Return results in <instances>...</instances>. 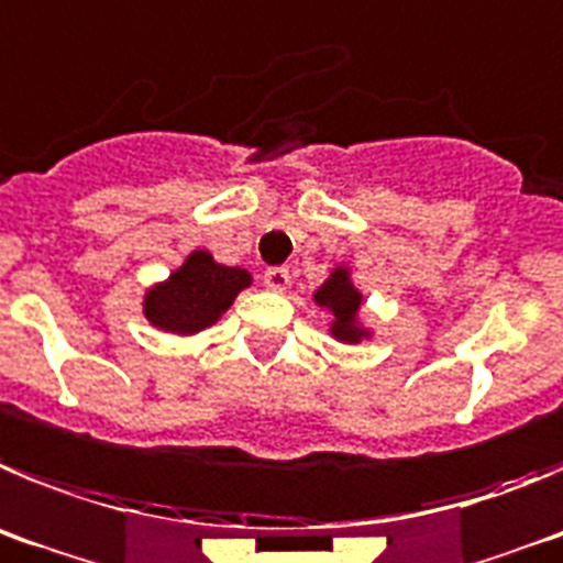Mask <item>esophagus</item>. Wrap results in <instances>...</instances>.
I'll return each instance as SVG.
<instances>
[{
	"mask_svg": "<svg viewBox=\"0 0 563 563\" xmlns=\"http://www.w3.org/2000/svg\"><path fill=\"white\" fill-rule=\"evenodd\" d=\"M263 283H266V288H272V291H283V288H288V283H291V272H288L286 266H275V269H266V275H263Z\"/></svg>",
	"mask_w": 563,
	"mask_h": 563,
	"instance_id": "34e87169",
	"label": "esophagus"
}]
</instances>
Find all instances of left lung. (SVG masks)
Listing matches in <instances>:
<instances>
[{
    "label": "left lung",
    "mask_w": 563,
    "mask_h": 563,
    "mask_svg": "<svg viewBox=\"0 0 563 563\" xmlns=\"http://www.w3.org/2000/svg\"><path fill=\"white\" fill-rule=\"evenodd\" d=\"M313 302L331 313V336L342 344H358L362 339L373 336L369 328L358 322L364 294L353 286V277L347 266H336L322 286L313 291Z\"/></svg>",
    "instance_id": "8db88e82"
}]
</instances>
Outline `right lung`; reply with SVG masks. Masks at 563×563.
<instances>
[{
	"label": "right lung",
	"instance_id": "obj_1",
	"mask_svg": "<svg viewBox=\"0 0 563 563\" xmlns=\"http://www.w3.org/2000/svg\"><path fill=\"white\" fill-rule=\"evenodd\" d=\"M252 286V275L241 266H224L207 250H196L185 257L168 280L145 291L143 313L151 325L176 336H194L216 325L244 288Z\"/></svg>",
	"mask_w": 563,
	"mask_h": 563
}]
</instances>
